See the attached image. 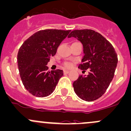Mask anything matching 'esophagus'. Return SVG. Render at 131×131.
<instances>
[{
    "mask_svg": "<svg viewBox=\"0 0 131 131\" xmlns=\"http://www.w3.org/2000/svg\"><path fill=\"white\" fill-rule=\"evenodd\" d=\"M70 72L69 70H64V74H68Z\"/></svg>",
    "mask_w": 131,
    "mask_h": 131,
    "instance_id": "34e87169",
    "label": "esophagus"
}]
</instances>
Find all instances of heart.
Masks as SVG:
<instances>
[{"label":"heart","mask_w":131,"mask_h":131,"mask_svg":"<svg viewBox=\"0 0 131 131\" xmlns=\"http://www.w3.org/2000/svg\"><path fill=\"white\" fill-rule=\"evenodd\" d=\"M65 66L67 67H70V66H71V64H70V63H65Z\"/></svg>","instance_id":"b5f03b06"}]
</instances>
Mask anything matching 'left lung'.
Segmentation results:
<instances>
[{"label": "left lung", "mask_w": 131, "mask_h": 131, "mask_svg": "<svg viewBox=\"0 0 131 131\" xmlns=\"http://www.w3.org/2000/svg\"><path fill=\"white\" fill-rule=\"evenodd\" d=\"M71 37L83 45L84 56L78 68L89 70L87 76L80 75L73 82L74 91L82 100L93 101L103 95L112 82L117 55L111 42L93 30H74L68 38Z\"/></svg>", "instance_id": "1"}]
</instances>
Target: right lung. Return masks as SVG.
<instances>
[{
    "instance_id": "1",
    "label": "right lung",
    "mask_w": 131,
    "mask_h": 131,
    "mask_svg": "<svg viewBox=\"0 0 131 131\" xmlns=\"http://www.w3.org/2000/svg\"><path fill=\"white\" fill-rule=\"evenodd\" d=\"M70 31L41 30L26 39L19 48L17 54L19 74L24 87L32 95L45 97L54 90L63 71L59 69L48 71L46 64Z\"/></svg>"
}]
</instances>
